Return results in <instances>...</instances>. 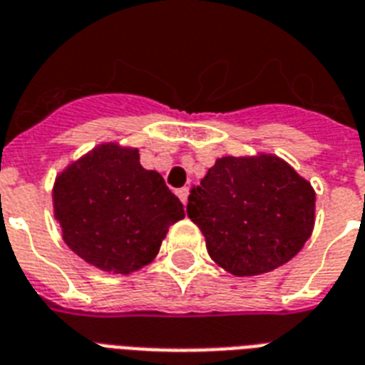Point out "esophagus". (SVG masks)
<instances>
[{"instance_id": "1", "label": "esophagus", "mask_w": 365, "mask_h": 365, "mask_svg": "<svg viewBox=\"0 0 365 365\" xmlns=\"http://www.w3.org/2000/svg\"><path fill=\"white\" fill-rule=\"evenodd\" d=\"M176 195H178V197H180V201H182L183 205H185V202H187V195H189V189H187V187H182V189H178V191H176Z\"/></svg>"}]
</instances>
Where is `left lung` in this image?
Returning <instances> with one entry per match:
<instances>
[{
	"mask_svg": "<svg viewBox=\"0 0 365 365\" xmlns=\"http://www.w3.org/2000/svg\"><path fill=\"white\" fill-rule=\"evenodd\" d=\"M314 208L312 185L272 155L218 158L187 197L210 258L239 277L289 262L312 235Z\"/></svg>",
	"mask_w": 365,
	"mask_h": 365,
	"instance_id": "8db88e82",
	"label": "left lung"
}]
</instances>
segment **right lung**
<instances>
[{
  "label": "right lung",
  "mask_w": 365,
  "mask_h": 365,
  "mask_svg": "<svg viewBox=\"0 0 365 365\" xmlns=\"http://www.w3.org/2000/svg\"><path fill=\"white\" fill-rule=\"evenodd\" d=\"M55 218L78 257L105 272L130 274L157 257L183 205L163 176L139 164L138 149L96 147L53 187Z\"/></svg>",
  "instance_id": "1"
}]
</instances>
